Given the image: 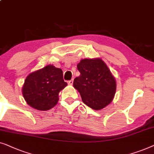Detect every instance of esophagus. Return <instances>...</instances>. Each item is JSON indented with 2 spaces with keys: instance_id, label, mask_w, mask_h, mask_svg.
<instances>
[{
  "instance_id": "obj_1",
  "label": "esophagus",
  "mask_w": 154,
  "mask_h": 154,
  "mask_svg": "<svg viewBox=\"0 0 154 154\" xmlns=\"http://www.w3.org/2000/svg\"><path fill=\"white\" fill-rule=\"evenodd\" d=\"M73 84V79H71L70 81H68V84H70V85H72Z\"/></svg>"
}]
</instances>
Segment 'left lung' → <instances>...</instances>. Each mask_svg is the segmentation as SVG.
Segmentation results:
<instances>
[{"label":"left lung","mask_w":154,"mask_h":154,"mask_svg":"<svg viewBox=\"0 0 154 154\" xmlns=\"http://www.w3.org/2000/svg\"><path fill=\"white\" fill-rule=\"evenodd\" d=\"M80 76L73 86L79 92L83 103L99 110L111 103L116 92V81L107 65L100 58L82 59L77 64Z\"/></svg>","instance_id":"left-lung-1"}]
</instances>
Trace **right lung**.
Returning a JSON list of instances; mask_svg holds the SVG:
<instances>
[{"instance_id": "1", "label": "right lung", "mask_w": 154, "mask_h": 154, "mask_svg": "<svg viewBox=\"0 0 154 154\" xmlns=\"http://www.w3.org/2000/svg\"><path fill=\"white\" fill-rule=\"evenodd\" d=\"M67 85L61 69L49 65L26 77L22 88L23 96L28 105L45 111L57 104L60 91Z\"/></svg>"}]
</instances>
